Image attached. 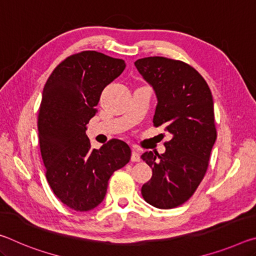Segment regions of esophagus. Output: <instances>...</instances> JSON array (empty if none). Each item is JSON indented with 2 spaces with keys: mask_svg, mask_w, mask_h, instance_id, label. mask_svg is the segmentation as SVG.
<instances>
[{
  "mask_svg": "<svg viewBox=\"0 0 256 256\" xmlns=\"http://www.w3.org/2000/svg\"><path fill=\"white\" fill-rule=\"evenodd\" d=\"M131 160H132V162H140V154H138V151L136 149H133V150H132Z\"/></svg>",
  "mask_w": 256,
  "mask_h": 256,
  "instance_id": "obj_1",
  "label": "esophagus"
}]
</instances>
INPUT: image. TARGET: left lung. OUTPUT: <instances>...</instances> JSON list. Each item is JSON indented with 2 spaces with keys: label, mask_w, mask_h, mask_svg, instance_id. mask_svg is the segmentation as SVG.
<instances>
[{
  "label": "left lung",
  "mask_w": 256,
  "mask_h": 256,
  "mask_svg": "<svg viewBox=\"0 0 256 256\" xmlns=\"http://www.w3.org/2000/svg\"><path fill=\"white\" fill-rule=\"evenodd\" d=\"M134 66L157 97L154 126L164 125L172 136L164 154L141 156L152 168L141 194L158 209H172L193 196L206 175L216 138L214 99L200 73L182 60L154 56Z\"/></svg>",
  "instance_id": "1"
}]
</instances>
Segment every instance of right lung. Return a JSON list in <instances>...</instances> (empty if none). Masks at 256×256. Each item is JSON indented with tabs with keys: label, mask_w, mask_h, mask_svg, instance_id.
<instances>
[{
	"label": "right lung",
	"mask_w": 256,
	"mask_h": 256,
	"mask_svg": "<svg viewBox=\"0 0 256 256\" xmlns=\"http://www.w3.org/2000/svg\"><path fill=\"white\" fill-rule=\"evenodd\" d=\"M125 66L123 60L81 52L60 63L42 90L38 136L46 178L55 196L76 211L100 204L112 172L131 158L124 141L112 138L97 150L86 134L102 90Z\"/></svg>",
	"instance_id": "1"
}]
</instances>
